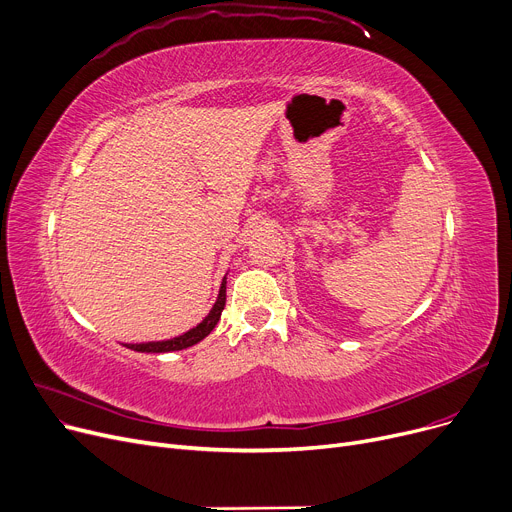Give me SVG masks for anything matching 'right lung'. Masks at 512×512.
<instances>
[{
  "instance_id": "right-lung-1",
  "label": "right lung",
  "mask_w": 512,
  "mask_h": 512,
  "mask_svg": "<svg viewBox=\"0 0 512 512\" xmlns=\"http://www.w3.org/2000/svg\"><path fill=\"white\" fill-rule=\"evenodd\" d=\"M224 305H226V278L222 280L218 301H215V305L211 307V311L207 313V317L201 321V324H197L195 328H191V330L176 336V338H170V340L126 344V346L132 348V351H137V353H172V351H182V348H188V346L201 342L215 326H218L220 315L224 311Z\"/></svg>"
}]
</instances>
